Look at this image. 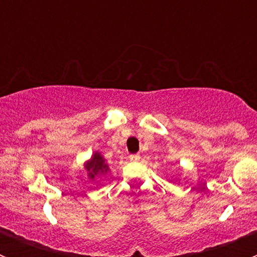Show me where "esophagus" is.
<instances>
[{"label": "esophagus", "instance_id": "1", "mask_svg": "<svg viewBox=\"0 0 257 257\" xmlns=\"http://www.w3.org/2000/svg\"><path fill=\"white\" fill-rule=\"evenodd\" d=\"M130 160L133 161V162H138V161L140 160V154H139V153L131 154V156H130Z\"/></svg>", "mask_w": 257, "mask_h": 257}]
</instances>
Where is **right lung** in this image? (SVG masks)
<instances>
[{"instance_id":"add662e5","label":"right lung","mask_w":257,"mask_h":257,"mask_svg":"<svg viewBox=\"0 0 257 257\" xmlns=\"http://www.w3.org/2000/svg\"><path fill=\"white\" fill-rule=\"evenodd\" d=\"M85 170L87 172L88 180L91 181H94L96 176H101V175H105L110 171L109 166L106 165L105 158L99 152H95L91 158L86 161Z\"/></svg>"}]
</instances>
